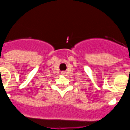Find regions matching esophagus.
I'll use <instances>...</instances> for the list:
<instances>
[{
	"label": "esophagus",
	"instance_id": "esophagus-1",
	"mask_svg": "<svg viewBox=\"0 0 130 130\" xmlns=\"http://www.w3.org/2000/svg\"><path fill=\"white\" fill-rule=\"evenodd\" d=\"M62 74H65V72H62Z\"/></svg>",
	"mask_w": 130,
	"mask_h": 130
}]
</instances>
